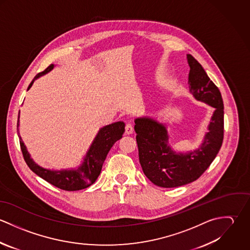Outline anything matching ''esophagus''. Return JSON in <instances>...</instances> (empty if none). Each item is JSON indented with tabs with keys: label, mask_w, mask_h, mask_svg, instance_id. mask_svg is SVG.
Returning a JSON list of instances; mask_svg holds the SVG:
<instances>
[{
	"label": "esophagus",
	"mask_w": 250,
	"mask_h": 250,
	"mask_svg": "<svg viewBox=\"0 0 250 250\" xmlns=\"http://www.w3.org/2000/svg\"><path fill=\"white\" fill-rule=\"evenodd\" d=\"M133 131H134L133 125H132L131 123H127L126 126H125V132H126V134H127V135H130V134L133 133Z\"/></svg>",
	"instance_id": "34e87169"
}]
</instances>
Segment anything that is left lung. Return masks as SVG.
<instances>
[{
  "label": "left lung",
  "instance_id": "left-lung-1",
  "mask_svg": "<svg viewBox=\"0 0 250 250\" xmlns=\"http://www.w3.org/2000/svg\"><path fill=\"white\" fill-rule=\"evenodd\" d=\"M187 60L190 68V93L195 99L215 108L209 132L201 146L192 152L177 154L168 146L167 131L163 124L149 117L135 120L143 173L153 184L163 188L180 187L199 178L214 161L223 142L224 110L221 93L191 55H188Z\"/></svg>",
  "mask_w": 250,
  "mask_h": 250
}]
</instances>
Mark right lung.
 Returning <instances> with one entry per match:
<instances>
[{"mask_svg":"<svg viewBox=\"0 0 250 250\" xmlns=\"http://www.w3.org/2000/svg\"><path fill=\"white\" fill-rule=\"evenodd\" d=\"M54 68V65H49L44 71L40 72L36 75L30 83L28 90L33 85L35 80L40 76L46 74L47 72L51 71ZM19 126V115L17 121V128ZM125 124L122 121L112 123L110 125L105 126L102 128L98 135L96 136L93 143L91 144L83 165L77 170H61V171H52L38 167L35 162L31 159L26 146L22 142L20 136V147L24 157V160L28 167L38 175L39 177L44 179L48 183L53 186L68 191L80 190L91 186L98 176L100 175L104 161L106 160L107 153L112 145L118 140L122 138V135L125 131ZM18 132V131H17Z\"/></svg>","mask_w":250,"mask_h":250,"instance_id":"right-lung-1","label":"right lung"}]
</instances>
